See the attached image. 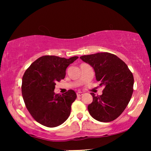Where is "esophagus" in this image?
Wrapping results in <instances>:
<instances>
[{
    "mask_svg": "<svg viewBox=\"0 0 151 151\" xmlns=\"http://www.w3.org/2000/svg\"><path fill=\"white\" fill-rule=\"evenodd\" d=\"M77 96L78 97H80V96H82V95H83V93L82 92H80V91H78V92H77Z\"/></svg>",
    "mask_w": 151,
    "mask_h": 151,
    "instance_id": "1",
    "label": "esophagus"
}]
</instances>
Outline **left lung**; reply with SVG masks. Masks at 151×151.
I'll use <instances>...</instances> for the list:
<instances>
[{"label": "left lung", "mask_w": 151, "mask_h": 151, "mask_svg": "<svg viewBox=\"0 0 151 151\" xmlns=\"http://www.w3.org/2000/svg\"><path fill=\"white\" fill-rule=\"evenodd\" d=\"M80 59L93 68L97 81L104 86L101 96L91 93L93 102L88 106V112L99 122L113 121L122 113L131 100L133 73L124 62L108 52L82 55Z\"/></svg>", "instance_id": "left-lung-1"}]
</instances>
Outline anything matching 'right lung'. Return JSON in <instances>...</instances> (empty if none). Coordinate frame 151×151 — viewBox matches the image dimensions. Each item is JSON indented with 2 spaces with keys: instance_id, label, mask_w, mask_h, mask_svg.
<instances>
[{
  "instance_id": "add662e5",
  "label": "right lung",
  "mask_w": 151,
  "mask_h": 151,
  "mask_svg": "<svg viewBox=\"0 0 151 151\" xmlns=\"http://www.w3.org/2000/svg\"><path fill=\"white\" fill-rule=\"evenodd\" d=\"M78 56L69 59L44 55L34 61L24 72L22 95L26 108L35 120L47 127L62 124L71 113V106L77 98L69 90L62 95L54 93L55 83L65 78L66 69Z\"/></svg>"
}]
</instances>
